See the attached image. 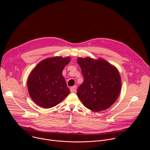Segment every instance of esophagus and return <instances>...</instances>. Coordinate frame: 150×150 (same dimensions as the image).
Wrapping results in <instances>:
<instances>
[{
  "instance_id": "obj_1",
  "label": "esophagus",
  "mask_w": 150,
  "mask_h": 150,
  "mask_svg": "<svg viewBox=\"0 0 150 150\" xmlns=\"http://www.w3.org/2000/svg\"><path fill=\"white\" fill-rule=\"evenodd\" d=\"M71 93H75L76 91V85H74V86L72 87L70 89Z\"/></svg>"
}]
</instances>
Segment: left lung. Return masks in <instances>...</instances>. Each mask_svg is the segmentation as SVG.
<instances>
[{"label": "left lung", "mask_w": 150, "mask_h": 150, "mask_svg": "<svg viewBox=\"0 0 150 150\" xmlns=\"http://www.w3.org/2000/svg\"><path fill=\"white\" fill-rule=\"evenodd\" d=\"M83 81L77 96L86 108L93 112L109 108L117 100L121 89L118 69L102 58L78 57Z\"/></svg>", "instance_id": "left-lung-1"}]
</instances>
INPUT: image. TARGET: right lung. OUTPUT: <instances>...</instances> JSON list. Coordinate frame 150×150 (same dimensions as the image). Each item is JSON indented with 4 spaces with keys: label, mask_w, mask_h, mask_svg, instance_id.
I'll return each instance as SVG.
<instances>
[{
    "label": "right lung",
    "mask_w": 150,
    "mask_h": 150,
    "mask_svg": "<svg viewBox=\"0 0 150 150\" xmlns=\"http://www.w3.org/2000/svg\"><path fill=\"white\" fill-rule=\"evenodd\" d=\"M71 57L55 56L39 62L30 73L27 87L32 100L38 105L49 109L62 101L69 94L62 71Z\"/></svg>",
    "instance_id": "right-lung-1"
}]
</instances>
